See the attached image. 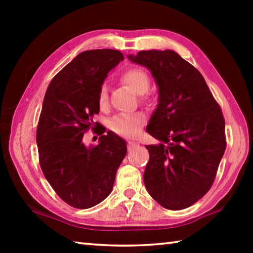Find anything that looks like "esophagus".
I'll list each match as a JSON object with an SVG mask.
<instances>
[{
	"label": "esophagus",
	"mask_w": 253,
	"mask_h": 253,
	"mask_svg": "<svg viewBox=\"0 0 253 253\" xmlns=\"http://www.w3.org/2000/svg\"><path fill=\"white\" fill-rule=\"evenodd\" d=\"M136 146H138V143L134 142V140H129V142L127 143V147H128V149H132V148L136 147Z\"/></svg>",
	"instance_id": "obj_1"
}]
</instances>
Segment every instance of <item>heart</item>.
Here are the masks:
<instances>
[{
  "label": "heart",
  "mask_w": 253,
  "mask_h": 253,
  "mask_svg": "<svg viewBox=\"0 0 253 253\" xmlns=\"http://www.w3.org/2000/svg\"><path fill=\"white\" fill-rule=\"evenodd\" d=\"M122 80L127 84L136 93H138L145 101H151V98L146 93L148 90L151 79L147 72L142 68L131 67L128 68L122 75ZM98 105L101 109L108 106V87L107 84H101L98 92ZM145 124V116L143 114L131 115H118L109 121V128L115 134L121 136L135 135Z\"/></svg>",
  "instance_id": "1"
}]
</instances>
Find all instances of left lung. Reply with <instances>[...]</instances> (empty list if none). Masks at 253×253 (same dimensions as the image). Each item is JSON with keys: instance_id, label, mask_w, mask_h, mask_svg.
Listing matches in <instances>:
<instances>
[{"instance_id": "left-lung-1", "label": "left lung", "mask_w": 253, "mask_h": 253, "mask_svg": "<svg viewBox=\"0 0 253 253\" xmlns=\"http://www.w3.org/2000/svg\"><path fill=\"white\" fill-rule=\"evenodd\" d=\"M128 59L151 70L158 85L146 130L161 143L146 145L145 186L163 208L191 207L211 188L224 154L223 114L203 76L175 51H140Z\"/></svg>"}]
</instances>
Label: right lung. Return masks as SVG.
<instances>
[{"label":"right lung","mask_w":253,"mask_h":253,"mask_svg":"<svg viewBox=\"0 0 253 253\" xmlns=\"http://www.w3.org/2000/svg\"><path fill=\"white\" fill-rule=\"evenodd\" d=\"M124 60L118 50L84 51L59 71L46 89L37 129L39 162L60 199L76 209L100 203L113 190L127 153L125 140L97 130L99 143L85 147L84 132L96 129L98 92L107 74Z\"/></svg>","instance_id":"obj_1"}]
</instances>
